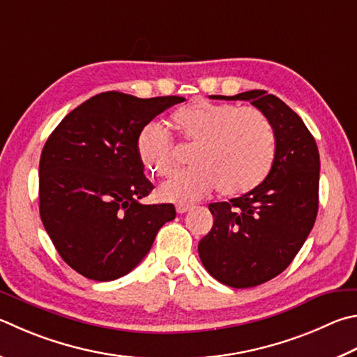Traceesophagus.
Wrapping results in <instances>:
<instances>
[{
	"mask_svg": "<svg viewBox=\"0 0 357 357\" xmlns=\"http://www.w3.org/2000/svg\"><path fill=\"white\" fill-rule=\"evenodd\" d=\"M190 209H193L192 204H185V203L176 204V212H178V213H185V212H189Z\"/></svg>",
	"mask_w": 357,
	"mask_h": 357,
	"instance_id": "34e87169",
	"label": "esophagus"
}]
</instances>
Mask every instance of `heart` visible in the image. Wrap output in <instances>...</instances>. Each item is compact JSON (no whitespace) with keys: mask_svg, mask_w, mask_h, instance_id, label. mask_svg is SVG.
Listing matches in <instances>:
<instances>
[{"mask_svg":"<svg viewBox=\"0 0 357 357\" xmlns=\"http://www.w3.org/2000/svg\"><path fill=\"white\" fill-rule=\"evenodd\" d=\"M172 128L184 146L195 145V165L159 187L165 201L190 203L217 189L238 197L264 183L273 167L276 137L270 120L256 107L192 102L172 115ZM137 151L148 173L170 176L179 153L165 129L150 123L142 129Z\"/></svg>","mask_w":357,"mask_h":357,"instance_id":"1","label":"heart"}]
</instances>
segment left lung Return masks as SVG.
Returning <instances> with one entry per match:
<instances>
[{
	"instance_id": "8db88e82",
	"label": "left lung",
	"mask_w": 357,
	"mask_h": 357,
	"mask_svg": "<svg viewBox=\"0 0 357 357\" xmlns=\"http://www.w3.org/2000/svg\"><path fill=\"white\" fill-rule=\"evenodd\" d=\"M211 98L250 101L275 131L268 176L242 197L211 203L213 226L198 243L201 262L217 281L255 287L282 273L312 229L319 212V148L298 114L265 90Z\"/></svg>"
}]
</instances>
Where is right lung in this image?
Listing matches in <instances>:
<instances>
[{"instance_id":"right-lung-1","label":"right lung","mask_w":357,"mask_h":357,"mask_svg":"<svg viewBox=\"0 0 357 357\" xmlns=\"http://www.w3.org/2000/svg\"><path fill=\"white\" fill-rule=\"evenodd\" d=\"M183 96L105 92L77 106L45 144L38 165L40 218L57 252L93 281L137 267L173 204H144L154 185L137 151L142 129Z\"/></svg>"}]
</instances>
